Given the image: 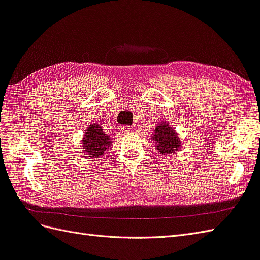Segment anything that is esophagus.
<instances>
[{"label":"esophagus","mask_w":260,"mask_h":260,"mask_svg":"<svg viewBox=\"0 0 260 260\" xmlns=\"http://www.w3.org/2000/svg\"><path fill=\"white\" fill-rule=\"evenodd\" d=\"M121 129L123 132H132L133 129H134V127H133V126H123Z\"/></svg>","instance_id":"esophagus-1"}]
</instances>
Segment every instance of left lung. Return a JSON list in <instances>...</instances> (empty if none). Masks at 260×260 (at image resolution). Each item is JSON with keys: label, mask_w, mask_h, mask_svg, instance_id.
I'll return each mask as SVG.
<instances>
[{"label": "left lung", "mask_w": 260, "mask_h": 260, "mask_svg": "<svg viewBox=\"0 0 260 260\" xmlns=\"http://www.w3.org/2000/svg\"><path fill=\"white\" fill-rule=\"evenodd\" d=\"M152 139L156 142L157 151L161 155H170L181 147L180 138L167 122L157 126Z\"/></svg>", "instance_id": "8db88e82"}]
</instances>
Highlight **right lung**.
<instances>
[{
	"label": "right lung",
	"instance_id": "1",
	"mask_svg": "<svg viewBox=\"0 0 260 260\" xmlns=\"http://www.w3.org/2000/svg\"><path fill=\"white\" fill-rule=\"evenodd\" d=\"M112 141L108 134H105L99 124L90 125L82 139V147L85 155L92 158L103 156L106 148L110 147Z\"/></svg>",
	"mask_w": 260,
	"mask_h": 260
}]
</instances>
